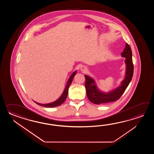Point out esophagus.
<instances>
[{
  "instance_id": "34e87169",
  "label": "esophagus",
  "mask_w": 154,
  "mask_h": 154,
  "mask_svg": "<svg viewBox=\"0 0 154 154\" xmlns=\"http://www.w3.org/2000/svg\"><path fill=\"white\" fill-rule=\"evenodd\" d=\"M87 70V67L85 66H82L81 67V70H82V72H86Z\"/></svg>"
}]
</instances>
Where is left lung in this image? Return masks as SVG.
I'll list each match as a JSON object with an SVG mask.
<instances>
[{
    "label": "left lung",
    "instance_id": "8db88e82",
    "mask_svg": "<svg viewBox=\"0 0 154 154\" xmlns=\"http://www.w3.org/2000/svg\"><path fill=\"white\" fill-rule=\"evenodd\" d=\"M122 56L125 58V63L127 65L126 76L125 80L122 82V85L112 91L105 94L98 91L95 85L94 80L88 76L85 75V86L86 90V94L88 100L90 101L97 105L106 103L118 100L123 94L125 90L128 87L134 72V65L132 60V51L131 47L126 43L125 48Z\"/></svg>",
    "mask_w": 154,
    "mask_h": 154
}]
</instances>
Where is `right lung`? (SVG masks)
Masks as SVG:
<instances>
[{
    "label": "right lung",
    "instance_id": "obj_1",
    "mask_svg": "<svg viewBox=\"0 0 154 154\" xmlns=\"http://www.w3.org/2000/svg\"><path fill=\"white\" fill-rule=\"evenodd\" d=\"M76 73V71L72 73V75H71V76L70 77V78L69 79V80H68V82H67L66 88H65L64 91L63 92L62 95L56 101L52 102V103H48V104H41V103H38L36 102H35L37 105L42 106H44L45 107H57V106H59L60 105H62L63 103L66 101V97H67V95H68V90H69L70 85L72 82L74 76L75 75Z\"/></svg>",
    "mask_w": 154,
    "mask_h": 154
}]
</instances>
